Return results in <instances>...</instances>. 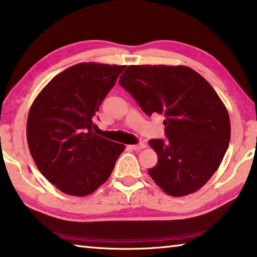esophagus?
<instances>
[{"label":"esophagus","instance_id":"1","mask_svg":"<svg viewBox=\"0 0 257 257\" xmlns=\"http://www.w3.org/2000/svg\"><path fill=\"white\" fill-rule=\"evenodd\" d=\"M132 147L133 150H135V151H139V150H143V149H145L146 147V145L144 144V143H139V144H136V145H132L130 146Z\"/></svg>","mask_w":257,"mask_h":257}]
</instances>
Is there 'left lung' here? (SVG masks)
Returning <instances> with one entry per match:
<instances>
[{"mask_svg": "<svg viewBox=\"0 0 257 257\" xmlns=\"http://www.w3.org/2000/svg\"><path fill=\"white\" fill-rule=\"evenodd\" d=\"M119 84L147 115L162 114L168 141L151 139L158 164L149 175L164 193L193 194L220 167L230 142L227 107L204 78L185 66H129Z\"/></svg>", "mask_w": 257, "mask_h": 257, "instance_id": "left-lung-1", "label": "left lung"}]
</instances>
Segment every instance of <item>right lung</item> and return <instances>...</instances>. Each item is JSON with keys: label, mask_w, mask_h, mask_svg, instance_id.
Returning a JSON list of instances; mask_svg holds the SVG:
<instances>
[{"label": "right lung", "mask_w": 257, "mask_h": 257, "mask_svg": "<svg viewBox=\"0 0 257 257\" xmlns=\"http://www.w3.org/2000/svg\"><path fill=\"white\" fill-rule=\"evenodd\" d=\"M124 68L75 64L56 75L30 107V154L42 175L64 194H92L108 179L124 150L93 132L95 113Z\"/></svg>", "instance_id": "1"}]
</instances>
